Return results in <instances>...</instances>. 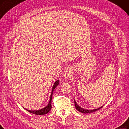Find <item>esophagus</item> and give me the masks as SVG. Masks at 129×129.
<instances>
[{"label": "esophagus", "instance_id": "esophagus-1", "mask_svg": "<svg viewBox=\"0 0 129 129\" xmlns=\"http://www.w3.org/2000/svg\"><path fill=\"white\" fill-rule=\"evenodd\" d=\"M73 75V72L71 69H68L66 71L65 75H64V77L66 78H70Z\"/></svg>", "mask_w": 129, "mask_h": 129}]
</instances>
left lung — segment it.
Returning a JSON list of instances; mask_svg holds the SVG:
<instances>
[{
    "label": "left lung",
    "instance_id": "8db88e82",
    "mask_svg": "<svg viewBox=\"0 0 129 129\" xmlns=\"http://www.w3.org/2000/svg\"><path fill=\"white\" fill-rule=\"evenodd\" d=\"M74 103H75V107H76V109H77L78 111H79V112H81L82 113H84V114L91 113H93V112H95V111H97V110H99L100 109H101V108L104 106H101V107H99V108H97V109H93V110H90L85 109H83V108H81V107H80L77 104L76 101H75V100H74Z\"/></svg>",
    "mask_w": 129,
    "mask_h": 129
}]
</instances>
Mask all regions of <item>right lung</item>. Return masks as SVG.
<instances>
[{
  "instance_id": "right-lung-1",
  "label": "right lung",
  "mask_w": 129,
  "mask_h": 129,
  "mask_svg": "<svg viewBox=\"0 0 129 129\" xmlns=\"http://www.w3.org/2000/svg\"><path fill=\"white\" fill-rule=\"evenodd\" d=\"M59 80H57L56 81L54 84V85L52 87V92H51V97H50V100L49 103H48V105L46 106L45 107H44V108H42L40 110H30L28 109H26L25 108V109H26L27 111H28L29 112L31 113H33L35 115H45L47 113H48V112H50V110L52 108V95H53V91L54 90V89L55 88V87L59 85Z\"/></svg>"
}]
</instances>
